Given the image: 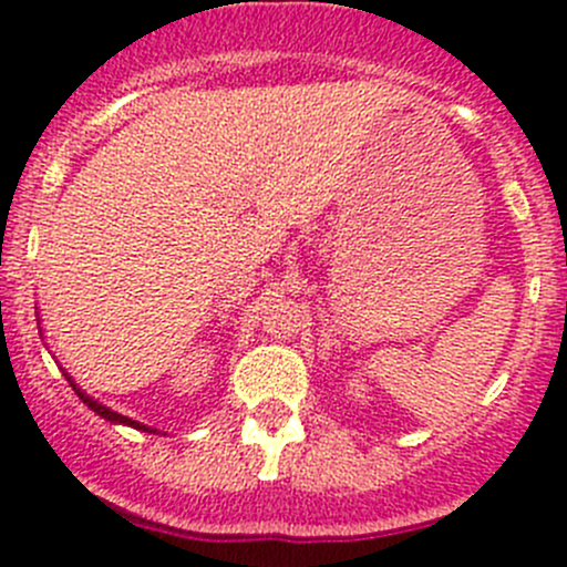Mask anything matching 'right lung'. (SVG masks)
Masks as SVG:
<instances>
[{"label": "right lung", "mask_w": 567, "mask_h": 567, "mask_svg": "<svg viewBox=\"0 0 567 567\" xmlns=\"http://www.w3.org/2000/svg\"><path fill=\"white\" fill-rule=\"evenodd\" d=\"M68 381H71V379H68ZM71 386H73V390H76V394H79V398H82V400H84V403H87V405H90V409H93V411H95V414H99V416H104V420H109V422H123V425H131V427H140V431H147V433H153V431H151V427L140 425V422L128 420V416H123V414H117V411H112V409H106V405H101V403H99V400L87 398V394H84L82 390H79V386H76V384H71Z\"/></svg>", "instance_id": "right-lung-1"}]
</instances>
